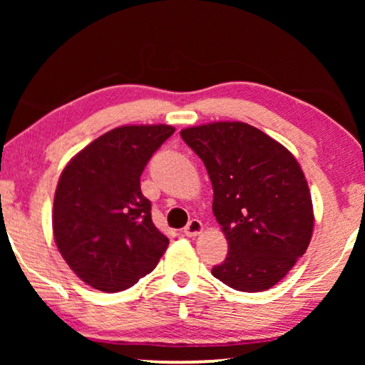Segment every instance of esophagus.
Wrapping results in <instances>:
<instances>
[{
    "mask_svg": "<svg viewBox=\"0 0 365 365\" xmlns=\"http://www.w3.org/2000/svg\"><path fill=\"white\" fill-rule=\"evenodd\" d=\"M201 231H202V222L199 221V219H191V221L187 222V226L184 227V234H186L187 237L197 236V234H201Z\"/></svg>",
    "mask_w": 365,
    "mask_h": 365,
    "instance_id": "1",
    "label": "esophagus"
}]
</instances>
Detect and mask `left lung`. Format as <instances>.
<instances>
[{
	"mask_svg": "<svg viewBox=\"0 0 365 365\" xmlns=\"http://www.w3.org/2000/svg\"><path fill=\"white\" fill-rule=\"evenodd\" d=\"M181 138L207 169L212 212L229 252L212 276L242 292L271 289L306 252L312 199L296 158L246 123L187 128Z\"/></svg>",
	"mask_w": 365,
	"mask_h": 365,
	"instance_id": "8db88e82",
	"label": "left lung"
}]
</instances>
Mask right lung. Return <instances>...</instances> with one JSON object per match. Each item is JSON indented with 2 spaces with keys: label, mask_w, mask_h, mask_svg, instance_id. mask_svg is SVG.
Returning <instances> with one entry per match:
<instances>
[{
  "label": "right lung",
  "mask_w": 365,
  "mask_h": 365,
  "mask_svg": "<svg viewBox=\"0 0 365 365\" xmlns=\"http://www.w3.org/2000/svg\"><path fill=\"white\" fill-rule=\"evenodd\" d=\"M174 131L166 124L111 129L63 169L53 204L54 242L88 286L103 292L129 289L168 249L139 178Z\"/></svg>",
  "instance_id": "add662e5"
}]
</instances>
